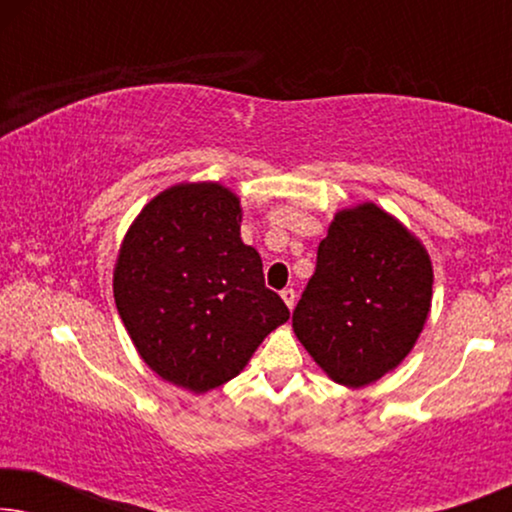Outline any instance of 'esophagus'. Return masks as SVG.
I'll return each instance as SVG.
<instances>
[{"label":"esophagus","instance_id":"34e87169","mask_svg":"<svg viewBox=\"0 0 512 512\" xmlns=\"http://www.w3.org/2000/svg\"><path fill=\"white\" fill-rule=\"evenodd\" d=\"M282 300L286 303V307H289V310H293V305H296V291L284 289L282 291Z\"/></svg>","mask_w":512,"mask_h":512}]
</instances>
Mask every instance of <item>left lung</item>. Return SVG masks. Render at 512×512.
<instances>
[{"mask_svg": "<svg viewBox=\"0 0 512 512\" xmlns=\"http://www.w3.org/2000/svg\"><path fill=\"white\" fill-rule=\"evenodd\" d=\"M424 244L373 202L340 209L293 310V333L333 382L359 389L394 370L431 310Z\"/></svg>", "mask_w": 512, "mask_h": 512, "instance_id": "obj_1", "label": "left lung"}]
</instances>
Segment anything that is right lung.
<instances>
[{
  "mask_svg": "<svg viewBox=\"0 0 512 512\" xmlns=\"http://www.w3.org/2000/svg\"><path fill=\"white\" fill-rule=\"evenodd\" d=\"M240 223L230 188L177 184L139 212L118 249L114 298L132 345L153 373L193 394L240 375L289 319Z\"/></svg>",
  "mask_w": 512,
  "mask_h": 512,
  "instance_id": "right-lung-1",
  "label": "right lung"
}]
</instances>
